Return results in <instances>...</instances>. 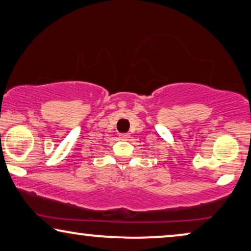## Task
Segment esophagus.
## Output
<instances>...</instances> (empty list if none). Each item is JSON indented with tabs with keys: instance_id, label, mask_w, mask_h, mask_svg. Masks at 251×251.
I'll return each mask as SVG.
<instances>
[{
	"instance_id": "1",
	"label": "esophagus",
	"mask_w": 251,
	"mask_h": 251,
	"mask_svg": "<svg viewBox=\"0 0 251 251\" xmlns=\"http://www.w3.org/2000/svg\"><path fill=\"white\" fill-rule=\"evenodd\" d=\"M129 135L128 134H121V135H119V138H121L122 141H127V140H129Z\"/></svg>"
}]
</instances>
